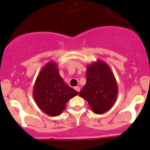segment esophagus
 Here are the masks:
<instances>
[{
  "instance_id": "1",
  "label": "esophagus",
  "mask_w": 150,
  "mask_h": 150,
  "mask_svg": "<svg viewBox=\"0 0 150 150\" xmlns=\"http://www.w3.org/2000/svg\"><path fill=\"white\" fill-rule=\"evenodd\" d=\"M74 88H75V90L76 91H78V92H79L80 90H81V88H80L79 86H76Z\"/></svg>"
}]
</instances>
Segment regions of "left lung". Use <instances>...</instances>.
<instances>
[{
  "label": "left lung",
  "mask_w": 150,
  "mask_h": 150,
  "mask_svg": "<svg viewBox=\"0 0 150 150\" xmlns=\"http://www.w3.org/2000/svg\"><path fill=\"white\" fill-rule=\"evenodd\" d=\"M117 93L115 77L108 64L97 60L87 65L86 83L79 95L87 100L94 113L102 114L110 110Z\"/></svg>",
  "instance_id": "1"
}]
</instances>
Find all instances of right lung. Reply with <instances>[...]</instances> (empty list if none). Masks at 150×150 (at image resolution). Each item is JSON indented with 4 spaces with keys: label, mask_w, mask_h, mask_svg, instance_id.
<instances>
[{
    "label": "right lung",
    "mask_w": 150,
    "mask_h": 150,
    "mask_svg": "<svg viewBox=\"0 0 150 150\" xmlns=\"http://www.w3.org/2000/svg\"><path fill=\"white\" fill-rule=\"evenodd\" d=\"M79 94L65 83L59 74L57 64L52 61L38 74L33 96L40 110L50 116H58L66 108L69 100Z\"/></svg>",
    "instance_id": "obj_1"
}]
</instances>
